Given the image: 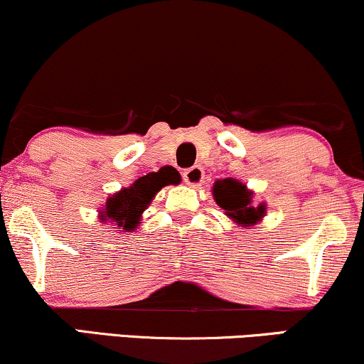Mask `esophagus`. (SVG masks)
<instances>
[{"instance_id":"esophagus-1","label":"esophagus","mask_w":364,"mask_h":364,"mask_svg":"<svg viewBox=\"0 0 364 364\" xmlns=\"http://www.w3.org/2000/svg\"><path fill=\"white\" fill-rule=\"evenodd\" d=\"M183 178H185L186 185L196 188V186L201 185V181H203L205 171L200 166H193V168L186 169V171L183 173Z\"/></svg>"}]
</instances>
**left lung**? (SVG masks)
Returning a JSON list of instances; mask_svg holds the SVG:
<instances>
[{"label": "left lung", "instance_id": "left-lung-1", "mask_svg": "<svg viewBox=\"0 0 364 364\" xmlns=\"http://www.w3.org/2000/svg\"><path fill=\"white\" fill-rule=\"evenodd\" d=\"M216 205L225 210V215L240 227H254L265 216V205H252L254 191L233 178L216 179L213 185Z\"/></svg>", "mask_w": 364, "mask_h": 364}]
</instances>
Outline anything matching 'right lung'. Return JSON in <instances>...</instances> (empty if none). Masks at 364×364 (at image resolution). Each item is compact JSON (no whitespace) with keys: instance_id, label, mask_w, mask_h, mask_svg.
Listing matches in <instances>:
<instances>
[{"instance_id":"obj_1","label":"right lung","mask_w":364,"mask_h":364,"mask_svg":"<svg viewBox=\"0 0 364 364\" xmlns=\"http://www.w3.org/2000/svg\"><path fill=\"white\" fill-rule=\"evenodd\" d=\"M174 171L149 173L146 176L136 179L129 188H122L116 195L109 196L104 205V210L99 211L100 222L112 223L114 228L117 227L124 232L136 230L141 223L142 211L148 208L151 201L154 200L156 193L163 186L176 185L178 183Z\"/></svg>"}]
</instances>
